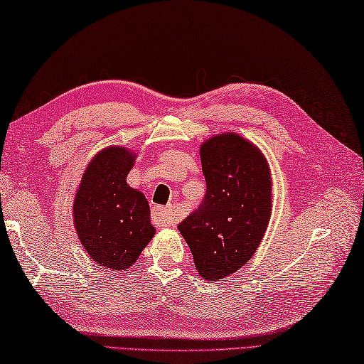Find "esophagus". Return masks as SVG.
<instances>
[{
	"label": "esophagus",
	"mask_w": 364,
	"mask_h": 364,
	"mask_svg": "<svg viewBox=\"0 0 364 364\" xmlns=\"http://www.w3.org/2000/svg\"><path fill=\"white\" fill-rule=\"evenodd\" d=\"M153 220L158 222L162 227H170L175 225L178 215L172 206H158L153 210Z\"/></svg>",
	"instance_id": "esophagus-1"
}]
</instances>
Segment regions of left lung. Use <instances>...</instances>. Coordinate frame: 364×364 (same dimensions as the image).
Wrapping results in <instances>:
<instances>
[{
    "label": "left lung",
    "mask_w": 364,
    "mask_h": 364,
    "mask_svg": "<svg viewBox=\"0 0 364 364\" xmlns=\"http://www.w3.org/2000/svg\"><path fill=\"white\" fill-rule=\"evenodd\" d=\"M206 181L203 202L178 230L198 274L222 280L257 252L270 218V172L261 151L235 133L208 139L200 149Z\"/></svg>",
    "instance_id": "obj_1"
}]
</instances>
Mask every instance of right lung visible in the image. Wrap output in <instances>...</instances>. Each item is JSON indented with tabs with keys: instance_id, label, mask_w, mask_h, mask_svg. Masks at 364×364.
Returning <instances> with one entry per match:
<instances>
[{
	"instance_id": "right-lung-1",
	"label": "right lung",
	"mask_w": 364,
	"mask_h": 364,
	"mask_svg": "<svg viewBox=\"0 0 364 364\" xmlns=\"http://www.w3.org/2000/svg\"><path fill=\"white\" fill-rule=\"evenodd\" d=\"M134 158L123 146L100 151L75 197L73 219L81 244L92 259L114 270L133 266L154 235L149 202L127 184Z\"/></svg>"
}]
</instances>
